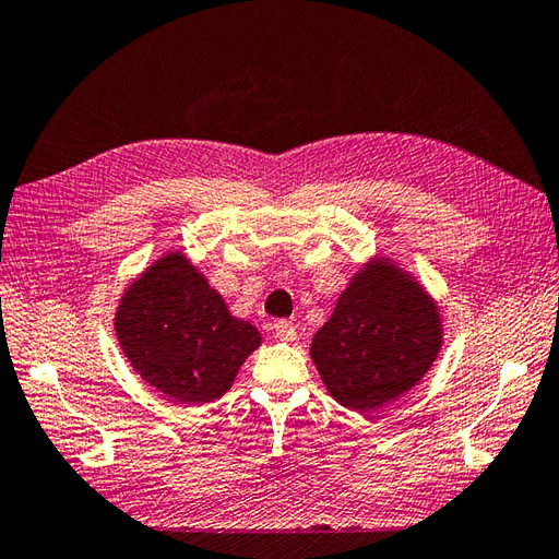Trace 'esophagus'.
<instances>
[{"mask_svg":"<svg viewBox=\"0 0 559 559\" xmlns=\"http://www.w3.org/2000/svg\"><path fill=\"white\" fill-rule=\"evenodd\" d=\"M274 329H276V338H281L283 343H293L297 338V331L293 326V321L288 319H278L274 323Z\"/></svg>","mask_w":559,"mask_h":559,"instance_id":"esophagus-1","label":"esophagus"}]
</instances>
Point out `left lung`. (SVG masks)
<instances>
[{"label": "left lung", "instance_id": "left-lung-1", "mask_svg": "<svg viewBox=\"0 0 559 559\" xmlns=\"http://www.w3.org/2000/svg\"><path fill=\"white\" fill-rule=\"evenodd\" d=\"M440 345L436 302L407 271L376 257L349 281L309 349L343 407L373 412L417 385Z\"/></svg>", "mask_w": 559, "mask_h": 559}]
</instances>
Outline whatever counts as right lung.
Listing matches in <instances>:
<instances>
[{
    "label": "right lung",
    "mask_w": 559,
    "mask_h": 559,
    "mask_svg": "<svg viewBox=\"0 0 559 559\" xmlns=\"http://www.w3.org/2000/svg\"><path fill=\"white\" fill-rule=\"evenodd\" d=\"M114 329L131 367L180 405L218 400L262 343L180 252L164 254L131 283Z\"/></svg>",
    "instance_id": "obj_1"
}]
</instances>
